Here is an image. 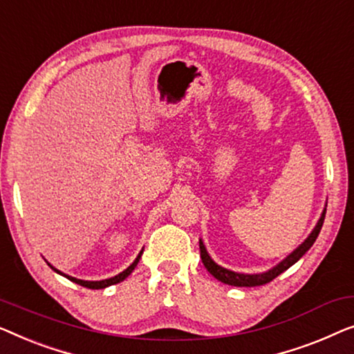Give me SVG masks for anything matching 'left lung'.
I'll return each mask as SVG.
<instances>
[{"label":"left lung","instance_id":"8db88e82","mask_svg":"<svg viewBox=\"0 0 354 354\" xmlns=\"http://www.w3.org/2000/svg\"><path fill=\"white\" fill-rule=\"evenodd\" d=\"M324 218H326V210L322 212L319 221H317L316 227L313 229V232L310 234V236H308L306 241L303 242L301 245L297 248V250H293L290 255L286 258V260H282L277 266L272 268V270L266 271V272H261V274H241V272H234V271H229V270H225V268L218 266L216 263L212 260L210 255H208L207 250H205V245H203V242L201 241V242H198V245H201L202 263H203V266L207 268V271L210 272L213 277H216L218 281L227 283V286H234V287L263 286V283L271 282L272 279H276L279 274H281V272L288 270V268H290L292 265H295V263L300 260V258L305 255L308 250H310V248L313 247V243L316 242L317 236H319L321 227H322V225H324Z\"/></svg>","mask_w":354,"mask_h":354}]
</instances>
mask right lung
Listing matches in <instances>:
<instances>
[{
  "label": "right lung",
  "mask_w": 354,
  "mask_h": 354,
  "mask_svg": "<svg viewBox=\"0 0 354 354\" xmlns=\"http://www.w3.org/2000/svg\"><path fill=\"white\" fill-rule=\"evenodd\" d=\"M142 253V252H141ZM141 253H139V255L136 257V260H134L131 265H129L125 271L123 272H120V274L118 276H115V277H111V279H104V281H82V279H75V277H72V276H67V274H64V272H61V271H57L56 268H53L54 271L56 272H59V274H62L64 277H67L68 281H72V282H75V283H78V286H82V287H86V288H106V287H109V286H113V283H118V282H122L123 279H127L129 274H131L133 272V270L134 268H136V265H138V261H139V258H141Z\"/></svg>",
  "instance_id": "obj_1"
}]
</instances>
